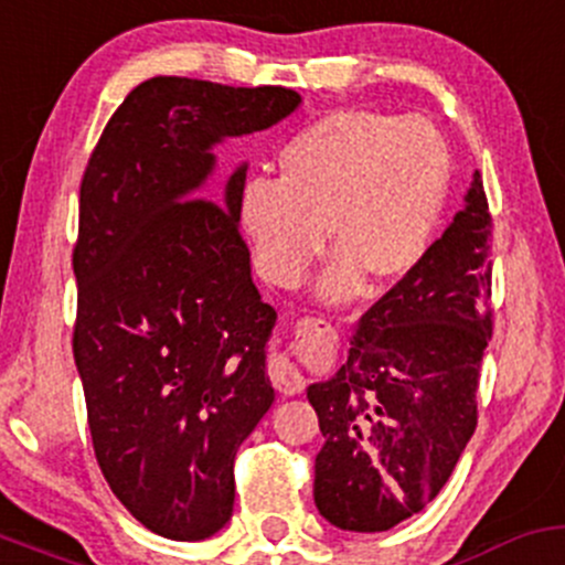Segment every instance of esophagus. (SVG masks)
<instances>
[{
	"instance_id": "obj_1",
	"label": "esophagus",
	"mask_w": 565,
	"mask_h": 565,
	"mask_svg": "<svg viewBox=\"0 0 565 565\" xmlns=\"http://www.w3.org/2000/svg\"><path fill=\"white\" fill-rule=\"evenodd\" d=\"M318 323H323V320H315V318H305L299 323V329H305V333L307 331H318ZM269 380H271V385L277 387V391L280 393H285V396H296V393H301L305 391V377H301V372L299 369H296V363L290 361L288 355H275L269 361Z\"/></svg>"
}]
</instances>
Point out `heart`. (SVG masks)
<instances>
[{"mask_svg":"<svg viewBox=\"0 0 565 565\" xmlns=\"http://www.w3.org/2000/svg\"><path fill=\"white\" fill-rule=\"evenodd\" d=\"M280 178H250L239 193V226L258 275L294 288L309 260L337 253L318 290L344 299L366 280L387 288L426 256L447 188L450 150L426 118L333 110L285 142Z\"/></svg>","mask_w":565,"mask_h":565,"instance_id":"obj_1","label":"heart"}]
</instances>
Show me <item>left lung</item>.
<instances>
[{
    "mask_svg": "<svg viewBox=\"0 0 565 565\" xmlns=\"http://www.w3.org/2000/svg\"><path fill=\"white\" fill-rule=\"evenodd\" d=\"M493 215L482 174L420 264L363 312L348 363L307 387L326 445L315 503L342 531H387L439 495L477 428L493 337Z\"/></svg>",
    "mask_w": 565,
    "mask_h": 565,
    "instance_id": "left-lung-1",
    "label": "left lung"
}]
</instances>
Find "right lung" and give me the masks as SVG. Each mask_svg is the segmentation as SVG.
<instances>
[{
  "label": "right lung",
  "instance_id": "add662e5",
  "mask_svg": "<svg viewBox=\"0 0 565 565\" xmlns=\"http://www.w3.org/2000/svg\"><path fill=\"white\" fill-rule=\"evenodd\" d=\"M282 86L150 77L113 113L81 183L72 353L96 463L148 531L199 542L234 512V458L275 402L239 234L247 167L223 204L202 188L223 137L299 107Z\"/></svg>",
  "mask_w": 565,
  "mask_h": 565
}]
</instances>
